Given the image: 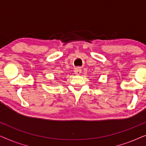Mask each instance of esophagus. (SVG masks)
Returning a JSON list of instances; mask_svg holds the SVG:
<instances>
[{
    "label": "esophagus",
    "instance_id": "obj_1",
    "mask_svg": "<svg viewBox=\"0 0 146 146\" xmlns=\"http://www.w3.org/2000/svg\"><path fill=\"white\" fill-rule=\"evenodd\" d=\"M81 72H82V70H81L80 68H79V67L76 68L74 70V72L76 74H80L81 73Z\"/></svg>",
    "mask_w": 146,
    "mask_h": 146
}]
</instances>
